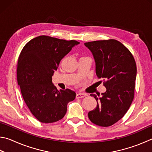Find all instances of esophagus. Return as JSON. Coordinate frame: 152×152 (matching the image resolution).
Segmentation results:
<instances>
[{
    "label": "esophagus",
    "instance_id": "1",
    "mask_svg": "<svg viewBox=\"0 0 152 152\" xmlns=\"http://www.w3.org/2000/svg\"><path fill=\"white\" fill-rule=\"evenodd\" d=\"M87 94H84V93H78L76 94V98H84L85 96H86Z\"/></svg>",
    "mask_w": 152,
    "mask_h": 152
}]
</instances>
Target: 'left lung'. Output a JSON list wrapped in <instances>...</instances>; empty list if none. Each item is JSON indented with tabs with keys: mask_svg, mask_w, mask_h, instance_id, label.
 Here are the masks:
<instances>
[{
	"mask_svg": "<svg viewBox=\"0 0 152 152\" xmlns=\"http://www.w3.org/2000/svg\"><path fill=\"white\" fill-rule=\"evenodd\" d=\"M84 45L92 52L96 75L103 80L106 88L102 97L90 94L97 101V106L88 112V118L99 126H112L124 117L134 100L136 61L130 51L116 40H96Z\"/></svg>",
	"mask_w": 152,
	"mask_h": 152,
	"instance_id": "left-lung-1",
	"label": "left lung"
}]
</instances>
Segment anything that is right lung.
Listing matches in <instances>:
<instances>
[{
    "instance_id": "add662e5",
    "label": "right lung",
    "mask_w": 152,
    "mask_h": 152,
    "mask_svg": "<svg viewBox=\"0 0 152 152\" xmlns=\"http://www.w3.org/2000/svg\"><path fill=\"white\" fill-rule=\"evenodd\" d=\"M78 44L74 40L39 36L27 42L19 55L18 84L30 112L40 122L61 120L68 103L76 98L75 92L70 89L58 90L52 77L61 60Z\"/></svg>"
}]
</instances>
